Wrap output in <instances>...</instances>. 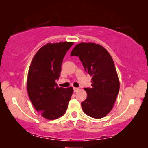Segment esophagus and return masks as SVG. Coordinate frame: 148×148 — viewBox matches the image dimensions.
Returning a JSON list of instances; mask_svg holds the SVG:
<instances>
[{
  "label": "esophagus",
  "mask_w": 148,
  "mask_h": 148,
  "mask_svg": "<svg viewBox=\"0 0 148 148\" xmlns=\"http://www.w3.org/2000/svg\"><path fill=\"white\" fill-rule=\"evenodd\" d=\"M78 90H79V88H73L74 92H77Z\"/></svg>",
  "instance_id": "34e87169"
}]
</instances>
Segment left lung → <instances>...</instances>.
Masks as SVG:
<instances>
[{
	"label": "left lung",
	"mask_w": 148,
	"mask_h": 148,
	"mask_svg": "<svg viewBox=\"0 0 148 148\" xmlns=\"http://www.w3.org/2000/svg\"><path fill=\"white\" fill-rule=\"evenodd\" d=\"M71 56H79L84 69L92 77V88H84L87 98L82 102L84 113L101 119L113 108L120 84L110 54L100 44L79 43L75 46Z\"/></svg>",
	"instance_id": "8db88e82"
}]
</instances>
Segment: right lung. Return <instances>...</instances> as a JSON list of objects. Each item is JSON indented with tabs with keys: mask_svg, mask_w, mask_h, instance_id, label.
I'll list each match as a JSON object with an SVG mask.
<instances>
[{
	"mask_svg": "<svg viewBox=\"0 0 148 148\" xmlns=\"http://www.w3.org/2000/svg\"><path fill=\"white\" fill-rule=\"evenodd\" d=\"M73 42L48 43L36 52L30 64L27 88L31 102L44 118L54 120L62 116L67 109L73 92L72 87L58 88L61 64Z\"/></svg>",
	"mask_w": 148,
	"mask_h": 148,
	"instance_id": "1",
	"label": "right lung"
}]
</instances>
